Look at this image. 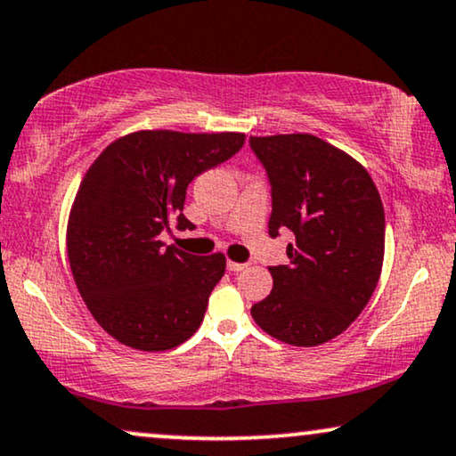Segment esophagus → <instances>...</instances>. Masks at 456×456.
<instances>
[{"label":"esophagus","instance_id":"34e87169","mask_svg":"<svg viewBox=\"0 0 456 456\" xmlns=\"http://www.w3.org/2000/svg\"><path fill=\"white\" fill-rule=\"evenodd\" d=\"M247 267V264H236V261H228V270L230 272H242Z\"/></svg>","mask_w":456,"mask_h":456}]
</instances>
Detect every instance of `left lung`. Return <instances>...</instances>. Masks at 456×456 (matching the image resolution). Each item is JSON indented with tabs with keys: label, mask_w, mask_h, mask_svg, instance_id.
<instances>
[{
	"label": "left lung",
	"mask_w": 456,
	"mask_h": 456,
	"mask_svg": "<svg viewBox=\"0 0 456 456\" xmlns=\"http://www.w3.org/2000/svg\"><path fill=\"white\" fill-rule=\"evenodd\" d=\"M272 184L267 228L295 234L289 265L270 267L273 289L251 315L273 338L317 346L357 320L384 264V205L363 166L307 133L251 136Z\"/></svg>",
	"instance_id": "left-lung-1"
}]
</instances>
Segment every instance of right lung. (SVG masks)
Here are the masks:
<instances>
[{
	"instance_id": "right-lung-1",
	"label": "right lung",
	"mask_w": 456,
	"mask_h": 456,
	"mask_svg": "<svg viewBox=\"0 0 456 456\" xmlns=\"http://www.w3.org/2000/svg\"><path fill=\"white\" fill-rule=\"evenodd\" d=\"M242 133L136 130L103 149L68 216V261L86 309L122 345L167 351L201 326L222 253H184L161 240L186 220V186L239 151Z\"/></svg>"
}]
</instances>
